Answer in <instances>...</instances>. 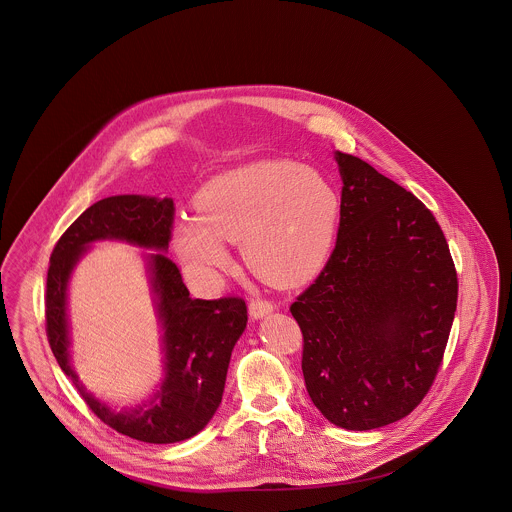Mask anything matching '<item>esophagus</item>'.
<instances>
[{"label": "esophagus", "mask_w": 512, "mask_h": 512, "mask_svg": "<svg viewBox=\"0 0 512 512\" xmlns=\"http://www.w3.org/2000/svg\"><path fill=\"white\" fill-rule=\"evenodd\" d=\"M274 311V305L270 303V301H267V299H251L249 301V315H251V318H263L267 317L268 313H272Z\"/></svg>", "instance_id": "34e87169"}]
</instances>
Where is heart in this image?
I'll return each mask as SVG.
<instances>
[{"label": "heart", "instance_id": "1", "mask_svg": "<svg viewBox=\"0 0 512 512\" xmlns=\"http://www.w3.org/2000/svg\"><path fill=\"white\" fill-rule=\"evenodd\" d=\"M195 219H180L172 244L184 267L215 280L230 265L222 242L240 244L245 265L276 286H297L326 263L340 222L336 186L293 161L222 172L194 195Z\"/></svg>", "mask_w": 512, "mask_h": 512}]
</instances>
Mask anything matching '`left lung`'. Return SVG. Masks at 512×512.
<instances>
[{
	"label": "left lung",
	"instance_id": "left-lung-1",
	"mask_svg": "<svg viewBox=\"0 0 512 512\" xmlns=\"http://www.w3.org/2000/svg\"><path fill=\"white\" fill-rule=\"evenodd\" d=\"M336 247L290 311L303 378L345 430L401 420L432 388L457 311V270L438 220L363 159L336 151Z\"/></svg>",
	"mask_w": 512,
	"mask_h": 512
}]
</instances>
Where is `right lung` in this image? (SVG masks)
<instances>
[{
	"mask_svg": "<svg viewBox=\"0 0 512 512\" xmlns=\"http://www.w3.org/2000/svg\"><path fill=\"white\" fill-rule=\"evenodd\" d=\"M172 219L171 197H105L74 220L49 259L46 332L57 363L101 422L122 436L146 443L184 441L207 426L219 409L230 355L247 324L242 297L213 301L190 297L180 270L161 253L169 249ZM99 239H121L156 249L147 259L164 328L166 380L149 402L134 410L113 412L88 394L77 382L68 357V280L83 251Z\"/></svg>",
	"mask_w": 512,
	"mask_h": 512,
	"instance_id": "1",
	"label": "right lung"
}]
</instances>
